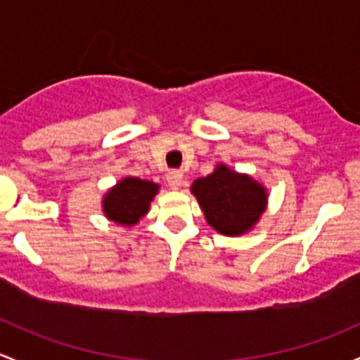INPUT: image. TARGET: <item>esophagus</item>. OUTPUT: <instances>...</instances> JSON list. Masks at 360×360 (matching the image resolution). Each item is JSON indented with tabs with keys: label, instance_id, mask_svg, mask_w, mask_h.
<instances>
[{
	"label": "esophagus",
	"instance_id": "esophagus-1",
	"mask_svg": "<svg viewBox=\"0 0 360 360\" xmlns=\"http://www.w3.org/2000/svg\"><path fill=\"white\" fill-rule=\"evenodd\" d=\"M166 180H168V185L173 188V191H179L181 184H184V175H181L180 172H169L168 176H166Z\"/></svg>",
	"mask_w": 360,
	"mask_h": 360
}]
</instances>
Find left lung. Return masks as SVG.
<instances>
[{
	"mask_svg": "<svg viewBox=\"0 0 360 360\" xmlns=\"http://www.w3.org/2000/svg\"><path fill=\"white\" fill-rule=\"evenodd\" d=\"M207 224L225 236L250 231L265 210L266 192L250 176L239 175L220 165L211 175L192 185Z\"/></svg>",
	"mask_w": 360,
	"mask_h": 360,
	"instance_id": "obj_1",
	"label": "left lung"
}]
</instances>
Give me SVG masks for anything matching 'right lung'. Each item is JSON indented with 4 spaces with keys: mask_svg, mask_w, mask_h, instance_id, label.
Masks as SVG:
<instances>
[{
    "mask_svg": "<svg viewBox=\"0 0 360 360\" xmlns=\"http://www.w3.org/2000/svg\"><path fill=\"white\" fill-rule=\"evenodd\" d=\"M158 191V185L149 180H121L103 199V213L120 225H135L149 211Z\"/></svg>",
    "mask_w": 360,
    "mask_h": 360,
    "instance_id": "right-lung-1",
    "label": "right lung"
}]
</instances>
